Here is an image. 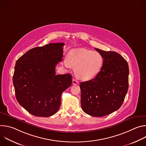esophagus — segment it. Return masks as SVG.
I'll use <instances>...</instances> for the list:
<instances>
[{
	"label": "esophagus",
	"instance_id": "34e87169",
	"mask_svg": "<svg viewBox=\"0 0 146 146\" xmlns=\"http://www.w3.org/2000/svg\"><path fill=\"white\" fill-rule=\"evenodd\" d=\"M72 83H73V84H74V85H78L79 84L78 81H77L76 79H73Z\"/></svg>",
	"mask_w": 146,
	"mask_h": 146
}]
</instances>
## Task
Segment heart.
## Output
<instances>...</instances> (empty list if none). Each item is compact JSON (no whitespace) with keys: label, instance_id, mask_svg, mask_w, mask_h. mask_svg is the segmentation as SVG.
Listing matches in <instances>:
<instances>
[{"label":"heart","instance_id":"b5f03b06","mask_svg":"<svg viewBox=\"0 0 146 146\" xmlns=\"http://www.w3.org/2000/svg\"><path fill=\"white\" fill-rule=\"evenodd\" d=\"M67 68L75 67V73L77 78L82 80H90L95 77L102 70L104 58L97 51L84 48L71 50L68 58L63 60Z\"/></svg>","mask_w":146,"mask_h":146}]
</instances>
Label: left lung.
Returning <instances> with one entry per match:
<instances>
[{"label": "left lung", "instance_id": "left-lung-1", "mask_svg": "<svg viewBox=\"0 0 146 146\" xmlns=\"http://www.w3.org/2000/svg\"><path fill=\"white\" fill-rule=\"evenodd\" d=\"M95 49L103 55L104 65L94 78L80 83L81 105L86 114L100 117L121 106L128 90L129 67L117 52Z\"/></svg>", "mask_w": 146, "mask_h": 146}]
</instances>
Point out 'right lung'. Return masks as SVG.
<instances>
[{"label": "right lung", "instance_id": "right-lung-1", "mask_svg": "<svg viewBox=\"0 0 146 146\" xmlns=\"http://www.w3.org/2000/svg\"><path fill=\"white\" fill-rule=\"evenodd\" d=\"M64 45L50 43L33 48L16 62L13 77L16 99L33 115L55 114L60 108L62 93L72 85L70 74H55Z\"/></svg>", "mask_w": 146, "mask_h": 146}]
</instances>
